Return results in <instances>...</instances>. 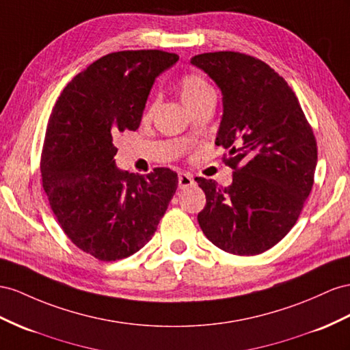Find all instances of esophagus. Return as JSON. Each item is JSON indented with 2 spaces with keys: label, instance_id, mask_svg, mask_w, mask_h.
I'll return each instance as SVG.
<instances>
[{
  "label": "esophagus",
  "instance_id": "1",
  "mask_svg": "<svg viewBox=\"0 0 350 350\" xmlns=\"http://www.w3.org/2000/svg\"><path fill=\"white\" fill-rule=\"evenodd\" d=\"M195 180L191 174L187 173H180L178 174V189H186V187L193 186Z\"/></svg>",
  "mask_w": 350,
  "mask_h": 350
}]
</instances>
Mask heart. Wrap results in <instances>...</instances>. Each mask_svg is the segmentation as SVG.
<instances>
[{
    "mask_svg": "<svg viewBox=\"0 0 350 350\" xmlns=\"http://www.w3.org/2000/svg\"><path fill=\"white\" fill-rule=\"evenodd\" d=\"M214 94L210 84L198 75H187L180 83V97L186 106H189L201 98Z\"/></svg>",
    "mask_w": 350,
    "mask_h": 350,
    "instance_id": "heart-1",
    "label": "heart"
}]
</instances>
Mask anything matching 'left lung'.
<instances>
[{
  "mask_svg": "<svg viewBox=\"0 0 350 350\" xmlns=\"http://www.w3.org/2000/svg\"><path fill=\"white\" fill-rule=\"evenodd\" d=\"M191 65L221 92L216 145L229 150L235 170L228 187L195 178L207 198L198 223L223 252L260 254L288 234L312 191L315 136L290 85L265 62L217 51L193 56Z\"/></svg>",
  "mask_w": 350,
  "mask_h": 350,
  "instance_id": "left-lung-1",
  "label": "left lung"
}]
</instances>
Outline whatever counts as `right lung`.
Returning <instances> with one entry per match:
<instances>
[{
	"instance_id": "obj_1",
	"label": "right lung",
	"mask_w": 350,
	"mask_h": 350,
	"mask_svg": "<svg viewBox=\"0 0 350 350\" xmlns=\"http://www.w3.org/2000/svg\"><path fill=\"white\" fill-rule=\"evenodd\" d=\"M178 56L118 51L70 81L50 115L41 157L42 187L68 238L103 262L134 254L154 237L177 189V173L146 177L115 163L113 137L137 130L157 77Z\"/></svg>"
}]
</instances>
